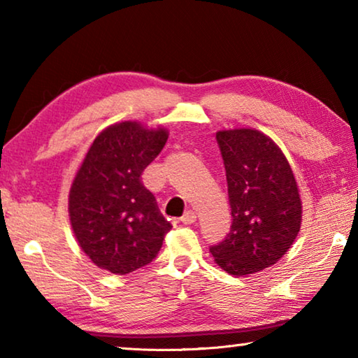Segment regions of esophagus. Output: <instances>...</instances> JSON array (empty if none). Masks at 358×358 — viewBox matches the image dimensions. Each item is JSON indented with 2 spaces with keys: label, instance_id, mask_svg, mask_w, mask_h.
<instances>
[{
  "label": "esophagus",
  "instance_id": "obj_1",
  "mask_svg": "<svg viewBox=\"0 0 358 358\" xmlns=\"http://www.w3.org/2000/svg\"><path fill=\"white\" fill-rule=\"evenodd\" d=\"M196 221H197V216L192 210H187L186 213L181 216V222H183V224H194Z\"/></svg>",
  "mask_w": 358,
  "mask_h": 358
}]
</instances>
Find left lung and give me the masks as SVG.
<instances>
[{
    "label": "left lung",
    "mask_w": 358,
    "mask_h": 358,
    "mask_svg": "<svg viewBox=\"0 0 358 358\" xmlns=\"http://www.w3.org/2000/svg\"><path fill=\"white\" fill-rule=\"evenodd\" d=\"M226 167L232 226L210 248L216 265L245 276L275 265L301 227V199L281 148L252 128L216 132Z\"/></svg>",
    "instance_id": "obj_1"
}]
</instances>
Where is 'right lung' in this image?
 <instances>
[{"label": "right lung", "instance_id": "right-lung-1", "mask_svg": "<svg viewBox=\"0 0 358 358\" xmlns=\"http://www.w3.org/2000/svg\"><path fill=\"white\" fill-rule=\"evenodd\" d=\"M166 128L121 121L101 131L69 189V221L80 250L102 270L128 275L159 252L171 222L142 185L167 142Z\"/></svg>", "mask_w": 358, "mask_h": 358}]
</instances>
